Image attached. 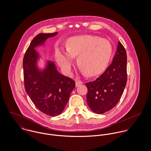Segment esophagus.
<instances>
[{"label": "esophagus", "mask_w": 151, "mask_h": 151, "mask_svg": "<svg viewBox=\"0 0 151 151\" xmlns=\"http://www.w3.org/2000/svg\"><path fill=\"white\" fill-rule=\"evenodd\" d=\"M82 83H83V82L81 81H80L79 80H76V86L77 87V86H80Z\"/></svg>", "instance_id": "obj_1"}]
</instances>
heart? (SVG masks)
<instances>
[{
  "instance_id": "1",
  "label": "heart",
  "mask_w": 151,
  "mask_h": 151,
  "mask_svg": "<svg viewBox=\"0 0 151 151\" xmlns=\"http://www.w3.org/2000/svg\"><path fill=\"white\" fill-rule=\"evenodd\" d=\"M112 52V46L106 40L91 35L75 36L68 39L67 49H56V58L59 65L69 73L74 57L78 55V65L87 76H95L106 68Z\"/></svg>"
}]
</instances>
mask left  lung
Segmentation results:
<instances>
[{
	"label": "left lung",
	"instance_id": "obj_1",
	"mask_svg": "<svg viewBox=\"0 0 151 151\" xmlns=\"http://www.w3.org/2000/svg\"><path fill=\"white\" fill-rule=\"evenodd\" d=\"M127 80V53L119 42L111 64L96 80L86 83V101L89 108L97 114L110 110L119 102Z\"/></svg>",
	"mask_w": 151,
	"mask_h": 151
}]
</instances>
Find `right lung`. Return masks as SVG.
Listing matches in <instances>:
<instances>
[{"instance_id":"right-lung-1","label":"right lung","mask_w":151,"mask_h":151,"mask_svg":"<svg viewBox=\"0 0 151 151\" xmlns=\"http://www.w3.org/2000/svg\"><path fill=\"white\" fill-rule=\"evenodd\" d=\"M57 34L41 33L35 36L25 53L22 63L26 92L37 108L50 116L62 113L76 86L75 81L60 74L53 62H47L42 71L37 67L39 56L34 48Z\"/></svg>"}]
</instances>
